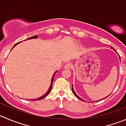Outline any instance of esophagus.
I'll use <instances>...</instances> for the list:
<instances>
[{
    "mask_svg": "<svg viewBox=\"0 0 126 126\" xmlns=\"http://www.w3.org/2000/svg\"><path fill=\"white\" fill-rule=\"evenodd\" d=\"M72 67V64H70V63H68V64H65V66H64V68L66 69H70Z\"/></svg>",
    "mask_w": 126,
    "mask_h": 126,
    "instance_id": "esophagus-1",
    "label": "esophagus"
}]
</instances>
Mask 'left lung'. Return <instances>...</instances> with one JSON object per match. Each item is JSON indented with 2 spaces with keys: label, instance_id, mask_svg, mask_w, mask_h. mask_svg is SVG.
I'll use <instances>...</instances> for the list:
<instances>
[{
  "label": "left lung",
  "instance_id": "1",
  "mask_svg": "<svg viewBox=\"0 0 126 126\" xmlns=\"http://www.w3.org/2000/svg\"><path fill=\"white\" fill-rule=\"evenodd\" d=\"M111 48H112V46H111ZM113 49H114V48H113ZM114 50H115V49H114ZM119 59H120V57H119ZM120 61H121V59H120ZM72 92H73V93H74V95H75V96L77 97V98H79V100H82V101H84V100H82V99H81V98H80V97H79V96H78L77 95V94H76V93H75V92H74V88H73V86H72ZM106 97H107V96H106ZM98 101H99V100H98Z\"/></svg>",
  "mask_w": 126,
  "mask_h": 126
}]
</instances>
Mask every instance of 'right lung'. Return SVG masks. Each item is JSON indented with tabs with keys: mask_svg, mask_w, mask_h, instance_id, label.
<instances>
[{
	"mask_svg": "<svg viewBox=\"0 0 126 126\" xmlns=\"http://www.w3.org/2000/svg\"><path fill=\"white\" fill-rule=\"evenodd\" d=\"M34 38H38V37H37V36H36V35H35V36H33L31 37V38H30L29 39H34ZM18 43H20V42H19V43H16V44H15V45H14V47H13V48H14V47H15V46H16V44H18ZM54 74H55V73H54V74L53 76H52V80H51V86H50L49 88V90H48V91H47V93H46V94H44V95H43V96H41L40 98H38V99H34V100H35V101H36V100H42V99H43V98H45V97H46V96H47V94H48L49 93H50V92H51V89H52V83H53L54 78Z\"/></svg>",
	"mask_w": 126,
	"mask_h": 126,
	"instance_id": "add662e5",
	"label": "right lung"
}]
</instances>
